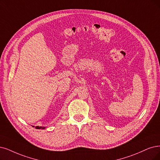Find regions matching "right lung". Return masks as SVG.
Wrapping results in <instances>:
<instances>
[{
	"label": "right lung",
	"mask_w": 160,
	"mask_h": 160,
	"mask_svg": "<svg viewBox=\"0 0 160 160\" xmlns=\"http://www.w3.org/2000/svg\"><path fill=\"white\" fill-rule=\"evenodd\" d=\"M35 128H37V129H40V128H42V129H44V128H45V127H35Z\"/></svg>",
	"instance_id": "1"
}]
</instances>
